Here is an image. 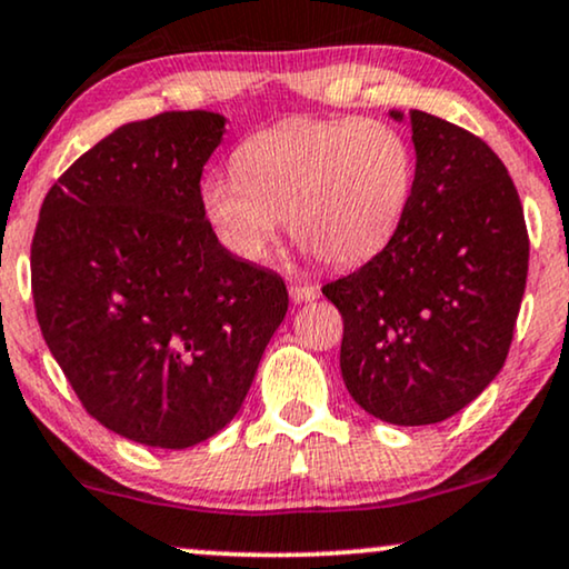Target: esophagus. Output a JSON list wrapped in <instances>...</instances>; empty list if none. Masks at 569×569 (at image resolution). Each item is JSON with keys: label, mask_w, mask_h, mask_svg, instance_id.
Listing matches in <instances>:
<instances>
[{"label": "esophagus", "mask_w": 569, "mask_h": 569, "mask_svg": "<svg viewBox=\"0 0 569 569\" xmlns=\"http://www.w3.org/2000/svg\"><path fill=\"white\" fill-rule=\"evenodd\" d=\"M290 298L296 303H311L319 298V290L313 284H290Z\"/></svg>", "instance_id": "esophagus-1"}]
</instances>
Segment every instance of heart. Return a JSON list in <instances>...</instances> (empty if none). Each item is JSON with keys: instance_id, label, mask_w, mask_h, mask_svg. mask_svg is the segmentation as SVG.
Segmentation results:
<instances>
[{"instance_id": "heart-1", "label": "heart", "mask_w": 569, "mask_h": 569, "mask_svg": "<svg viewBox=\"0 0 569 569\" xmlns=\"http://www.w3.org/2000/svg\"><path fill=\"white\" fill-rule=\"evenodd\" d=\"M231 168L202 181V208L244 261L269 258L287 219L325 266H359L392 240L413 189L411 144L375 118H287L244 139Z\"/></svg>"}]
</instances>
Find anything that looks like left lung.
Listing matches in <instances>:
<instances>
[{
	"mask_svg": "<svg viewBox=\"0 0 569 569\" xmlns=\"http://www.w3.org/2000/svg\"><path fill=\"white\" fill-rule=\"evenodd\" d=\"M411 139L417 171L401 227L361 269L321 287L342 313L348 392L403 427L443 422L499 375L530 258L501 158L422 110H411Z\"/></svg>",
	"mask_w": 569,
	"mask_h": 569,
	"instance_id": "obj_1",
	"label": "left lung"
}]
</instances>
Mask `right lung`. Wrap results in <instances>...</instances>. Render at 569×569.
<instances>
[{
  "label": "right lung",
  "mask_w": 569,
  "mask_h": 569,
  "mask_svg": "<svg viewBox=\"0 0 569 569\" xmlns=\"http://www.w3.org/2000/svg\"><path fill=\"white\" fill-rule=\"evenodd\" d=\"M223 116L126 123L47 192L31 292L83 409L123 438L189 448L223 430L287 313L279 273L223 248L200 177Z\"/></svg>",
  "instance_id": "right-lung-1"
}]
</instances>
